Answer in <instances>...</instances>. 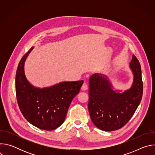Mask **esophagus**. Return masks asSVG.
<instances>
[{"label": "esophagus", "mask_w": 155, "mask_h": 155, "mask_svg": "<svg viewBox=\"0 0 155 155\" xmlns=\"http://www.w3.org/2000/svg\"><path fill=\"white\" fill-rule=\"evenodd\" d=\"M87 89V84L86 83H84L81 86V90L83 91H86Z\"/></svg>", "instance_id": "esophagus-1"}]
</instances>
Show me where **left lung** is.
I'll return each instance as SVG.
<instances>
[{
	"instance_id": "left-lung-1",
	"label": "left lung",
	"mask_w": 155,
	"mask_h": 155,
	"mask_svg": "<svg viewBox=\"0 0 155 155\" xmlns=\"http://www.w3.org/2000/svg\"><path fill=\"white\" fill-rule=\"evenodd\" d=\"M129 68L133 81L130 88L124 91L115 89L105 75L96 73L90 78L88 110L92 122L101 130L113 131L121 128L139 105L143 83L140 64L134 54Z\"/></svg>"
}]
</instances>
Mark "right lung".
Returning a JSON list of instances; mask_svg holds the SVG:
<instances>
[{
  "label": "right lung",
  "mask_w": 155,
  "mask_h": 155,
  "mask_svg": "<svg viewBox=\"0 0 155 155\" xmlns=\"http://www.w3.org/2000/svg\"><path fill=\"white\" fill-rule=\"evenodd\" d=\"M32 47L21 59L15 78L18 106L26 120L34 126L54 130L64 121L74 97L79 93L83 80L62 81L51 86L38 87L27 79L25 64Z\"/></svg>",
  "instance_id": "obj_1"
}]
</instances>
